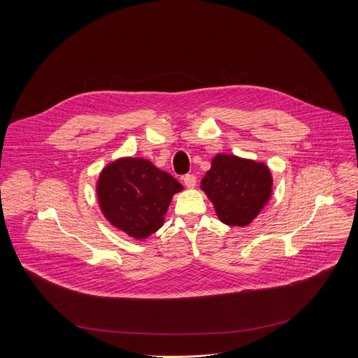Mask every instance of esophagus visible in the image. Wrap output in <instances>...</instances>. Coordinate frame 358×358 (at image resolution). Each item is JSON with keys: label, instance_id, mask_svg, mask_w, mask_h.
Here are the masks:
<instances>
[{"label": "esophagus", "instance_id": "1", "mask_svg": "<svg viewBox=\"0 0 358 358\" xmlns=\"http://www.w3.org/2000/svg\"><path fill=\"white\" fill-rule=\"evenodd\" d=\"M183 183L186 187L189 189H194L196 183H197V178L194 175H185L183 176Z\"/></svg>", "mask_w": 358, "mask_h": 358}]
</instances>
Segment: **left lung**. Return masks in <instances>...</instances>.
Returning <instances> with one entry per match:
<instances>
[{"instance_id": "8db88e82", "label": "left lung", "mask_w": 358, "mask_h": 358, "mask_svg": "<svg viewBox=\"0 0 358 358\" xmlns=\"http://www.w3.org/2000/svg\"><path fill=\"white\" fill-rule=\"evenodd\" d=\"M201 190L220 222L244 227L268 203L273 178L264 162L234 154H216L201 180Z\"/></svg>"}]
</instances>
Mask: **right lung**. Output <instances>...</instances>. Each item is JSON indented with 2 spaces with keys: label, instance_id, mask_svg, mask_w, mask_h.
Instances as JSON below:
<instances>
[{
  "label": "right lung",
  "instance_id": "right-lung-1",
  "mask_svg": "<svg viewBox=\"0 0 358 358\" xmlns=\"http://www.w3.org/2000/svg\"><path fill=\"white\" fill-rule=\"evenodd\" d=\"M183 186L152 161L122 157L107 164L96 183L104 217L129 237L145 240L164 224L173 194Z\"/></svg>",
  "mask_w": 358,
  "mask_h": 358
}]
</instances>
